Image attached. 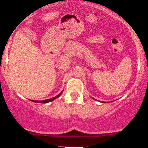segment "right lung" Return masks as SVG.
Instances as JSON below:
<instances>
[{
    "label": "right lung",
    "mask_w": 148,
    "mask_h": 148,
    "mask_svg": "<svg viewBox=\"0 0 148 148\" xmlns=\"http://www.w3.org/2000/svg\"><path fill=\"white\" fill-rule=\"evenodd\" d=\"M63 92V90L62 92H60V94L56 96V97H53V98H51V99H45V100H42V101H35V100H32V101L33 102H35V103H49V102H51L52 101H53V100H55L56 99V98H58L62 94Z\"/></svg>",
    "instance_id": "add662e5"
}]
</instances>
